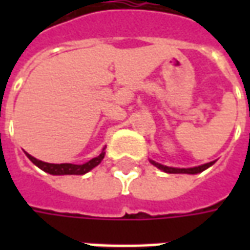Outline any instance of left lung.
Listing matches in <instances>:
<instances>
[{
	"mask_svg": "<svg viewBox=\"0 0 250 250\" xmlns=\"http://www.w3.org/2000/svg\"><path fill=\"white\" fill-rule=\"evenodd\" d=\"M150 163H151L153 166H156L157 168H160L161 171L168 172V174H199V172L205 171V169H207L208 167H211L216 161H210V163H206V164H203V166H199V167H193V168L167 167V166H163V164L156 163V161H153V160H150Z\"/></svg>",
	"mask_w": 250,
	"mask_h": 250,
	"instance_id": "8db88e82",
	"label": "left lung"
}]
</instances>
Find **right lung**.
Instances as JSON below:
<instances>
[{"mask_svg": "<svg viewBox=\"0 0 250 250\" xmlns=\"http://www.w3.org/2000/svg\"><path fill=\"white\" fill-rule=\"evenodd\" d=\"M104 150V149H103ZM104 151H101L100 156L91 159L90 161L84 163V164H69V163H63V164H51V163H44L42 160L34 159L33 156L27 154L26 156L29 157V160L33 163L34 166L43 169L44 172H48L51 175H83L86 172H89L90 169L94 167H97L101 163V160L104 159Z\"/></svg>", "mask_w": 250, "mask_h": 250, "instance_id": "obj_1", "label": "right lung"}]
</instances>
